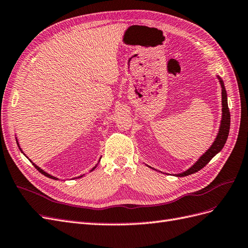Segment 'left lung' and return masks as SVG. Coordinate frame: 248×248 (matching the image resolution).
Masks as SVG:
<instances>
[{
    "mask_svg": "<svg viewBox=\"0 0 248 248\" xmlns=\"http://www.w3.org/2000/svg\"><path fill=\"white\" fill-rule=\"evenodd\" d=\"M217 79L219 80L220 86H221V121H220V125H219V130L217 135V138H215L214 142L212 143V145L206 150V153L203 154L201 156L199 157L198 161L189 167L187 170L182 173L178 174H174V176L176 177H185L187 176V175H190L193 173L198 172L199 170H201L202 168H204L207 164H208L213 156L217 155L219 151L225 146L228 136H229V131H230V124H231V115H230V110L228 107V95L226 92V87L225 84H223V81L221 80V78L217 75ZM147 167L151 168V169L155 170V168L150 167L146 165ZM157 171V170H155Z\"/></svg>",
    "mask_w": 248,
    "mask_h": 248,
    "instance_id": "obj_1",
    "label": "left lung"
}]
</instances>
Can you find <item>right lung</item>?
<instances>
[{"label":"right lung","instance_id":"add662e5","mask_svg":"<svg viewBox=\"0 0 248 248\" xmlns=\"http://www.w3.org/2000/svg\"><path fill=\"white\" fill-rule=\"evenodd\" d=\"M15 139H16V143H17V145H18V147H19L20 151H21V153L23 154V151L21 150V148H20V146H19V143H18V140H17V138H15ZM23 155H25V154H23ZM26 156H27V155H26ZM27 157H28V156H27ZM28 158H29V157H28ZM29 159H30V158H29ZM100 159H101V157H100ZM100 159H99V162H98V164L100 163ZM30 162H31V159H30ZM31 164H33V165H34V167L36 168V169H37V170H38V171H39L40 173H41V174H43V175H44V176H46V177H48V178H51V179H54V180H59V178H58V177H55V176H52V175H50V174H48V173H47V172H45L44 170H42V169H41V168H40V167H38V166H37V165H36L35 163H33V162H31ZM98 164H97V165H95V166H94V167L93 168V169H92V170H91L90 172L93 171V170L95 169V168H97ZM84 175H85V174H82V175H80V176H78V177H75L74 179H76V178H80V177H83V176H84Z\"/></svg>","mask_w":248,"mask_h":248}]
</instances>
